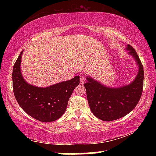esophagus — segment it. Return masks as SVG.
I'll list each match as a JSON object with an SVG mask.
<instances>
[{
  "instance_id": "34e87169",
  "label": "esophagus",
  "mask_w": 156,
  "mask_h": 156,
  "mask_svg": "<svg viewBox=\"0 0 156 156\" xmlns=\"http://www.w3.org/2000/svg\"><path fill=\"white\" fill-rule=\"evenodd\" d=\"M86 82V78H84V76H80V84H83Z\"/></svg>"
}]
</instances>
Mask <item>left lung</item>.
Returning <instances> with one entry per match:
<instances>
[{"instance_id":"obj_1","label":"left lung","mask_w":156,"mask_h":156,"mask_svg":"<svg viewBox=\"0 0 156 156\" xmlns=\"http://www.w3.org/2000/svg\"><path fill=\"white\" fill-rule=\"evenodd\" d=\"M136 62L138 73L131 83L119 87H108L91 76L84 83L89 108L96 117L103 121H113L131 112L139 103L143 89L144 69L134 48L128 44L125 48Z\"/></svg>"}]
</instances>
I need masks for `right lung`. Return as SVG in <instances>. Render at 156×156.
I'll return each mask as SVG.
<instances>
[{"label": "right lung", "mask_w": 156, "mask_h": 156, "mask_svg": "<svg viewBox=\"0 0 156 156\" xmlns=\"http://www.w3.org/2000/svg\"><path fill=\"white\" fill-rule=\"evenodd\" d=\"M22 51L12 71V83L15 98L20 106L29 116L43 122L59 119L65 112L73 90L80 83L79 76L47 87L27 83L20 70Z\"/></svg>", "instance_id": "add662e5"}]
</instances>
